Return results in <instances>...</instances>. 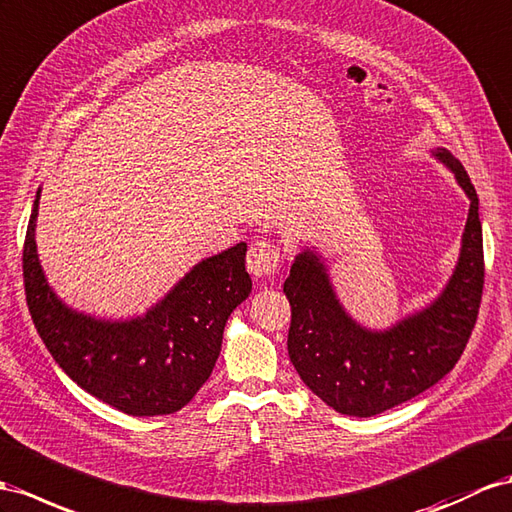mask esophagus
I'll use <instances>...</instances> for the list:
<instances>
[{"mask_svg": "<svg viewBox=\"0 0 512 512\" xmlns=\"http://www.w3.org/2000/svg\"><path fill=\"white\" fill-rule=\"evenodd\" d=\"M279 261H281L279 248L268 240H257L251 244V248H248L246 266H248V272L255 274V277H268V274H274V270L279 268Z\"/></svg>", "mask_w": 512, "mask_h": 512, "instance_id": "obj_1", "label": "esophagus"}]
</instances>
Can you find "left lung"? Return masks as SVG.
Instances as JSON below:
<instances>
[{
    "instance_id": "obj_1",
    "label": "left lung",
    "mask_w": 512,
    "mask_h": 512,
    "mask_svg": "<svg viewBox=\"0 0 512 512\" xmlns=\"http://www.w3.org/2000/svg\"><path fill=\"white\" fill-rule=\"evenodd\" d=\"M432 155L452 170L469 199L461 255L437 300L385 331H370L348 316L324 261L311 248L296 255L283 283L292 305L290 361L337 413L372 417L419 396L454 368L476 324L484 285L478 194L450 151L435 149Z\"/></svg>"
}]
</instances>
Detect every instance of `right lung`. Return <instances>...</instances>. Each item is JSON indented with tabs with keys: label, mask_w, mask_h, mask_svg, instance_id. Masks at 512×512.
Returning <instances> with one entry per match:
<instances>
[{
	"label": "right lung",
	"mask_w": 512,
	"mask_h": 512,
	"mask_svg": "<svg viewBox=\"0 0 512 512\" xmlns=\"http://www.w3.org/2000/svg\"><path fill=\"white\" fill-rule=\"evenodd\" d=\"M36 192L23 244L25 300L49 355L73 383L136 417L183 409L212 374L233 309L253 290L246 244L199 261L160 303L131 320H99L51 290L36 253Z\"/></svg>",
	"instance_id": "add662e5"
}]
</instances>
